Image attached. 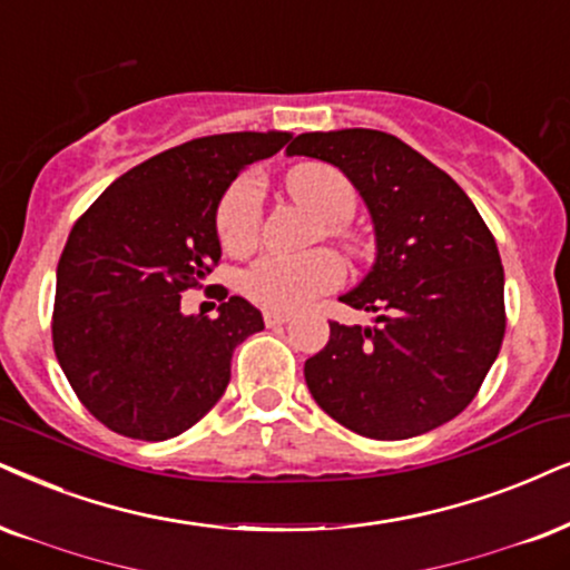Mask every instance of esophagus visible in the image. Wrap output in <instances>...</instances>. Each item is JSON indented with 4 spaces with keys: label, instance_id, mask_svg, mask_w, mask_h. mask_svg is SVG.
Here are the masks:
<instances>
[{
    "label": "esophagus",
    "instance_id": "34e87169",
    "mask_svg": "<svg viewBox=\"0 0 570 570\" xmlns=\"http://www.w3.org/2000/svg\"><path fill=\"white\" fill-rule=\"evenodd\" d=\"M289 313H278V309H265L263 313L265 326H281V323H289Z\"/></svg>",
    "mask_w": 570,
    "mask_h": 570
}]
</instances>
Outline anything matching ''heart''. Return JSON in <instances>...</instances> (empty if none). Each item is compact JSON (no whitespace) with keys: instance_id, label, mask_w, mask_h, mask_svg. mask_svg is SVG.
<instances>
[{"instance_id":"obj_1","label":"heart","mask_w":570,"mask_h":570,"mask_svg":"<svg viewBox=\"0 0 570 570\" xmlns=\"http://www.w3.org/2000/svg\"><path fill=\"white\" fill-rule=\"evenodd\" d=\"M286 191L318 220L321 234L336 242L344 255L355 263L376 257V242L352 226L357 210V191L350 178L334 165L302 163L286 173ZM263 228L261 189L242 178L223 194L215 210V232L228 255H247L255 249ZM344 268L328 249H313L305 255H268L244 273V292L252 302L268 309H299L321 294L334 292L342 284Z\"/></svg>"}]
</instances>
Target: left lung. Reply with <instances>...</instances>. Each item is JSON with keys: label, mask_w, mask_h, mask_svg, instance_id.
Returning a JSON list of instances; mask_svg holds the SVG:
<instances>
[{"label": "left lung", "mask_w": 570, "mask_h": 570, "mask_svg": "<svg viewBox=\"0 0 570 570\" xmlns=\"http://www.w3.org/2000/svg\"><path fill=\"white\" fill-rule=\"evenodd\" d=\"M289 155L336 165L363 194L379 257L344 305L376 326L331 321L305 363L315 402L371 439H407L471 405L505 336V273L489 226L442 168L371 128L299 134Z\"/></svg>", "instance_id": "left-lung-1"}]
</instances>
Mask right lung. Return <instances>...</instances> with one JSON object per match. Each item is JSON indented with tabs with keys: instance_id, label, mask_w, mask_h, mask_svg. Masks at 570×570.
<instances>
[{
	"instance_id": "add662e5",
	"label": "right lung",
	"mask_w": 570,
	"mask_h": 570,
	"mask_svg": "<svg viewBox=\"0 0 570 570\" xmlns=\"http://www.w3.org/2000/svg\"><path fill=\"white\" fill-rule=\"evenodd\" d=\"M289 139L215 134L165 149L76 220L57 263L52 344L76 397L115 434H184L226 392L236 344L263 331L247 299L220 302L210 318L184 315L181 294L220 263L223 191Z\"/></svg>"
}]
</instances>
